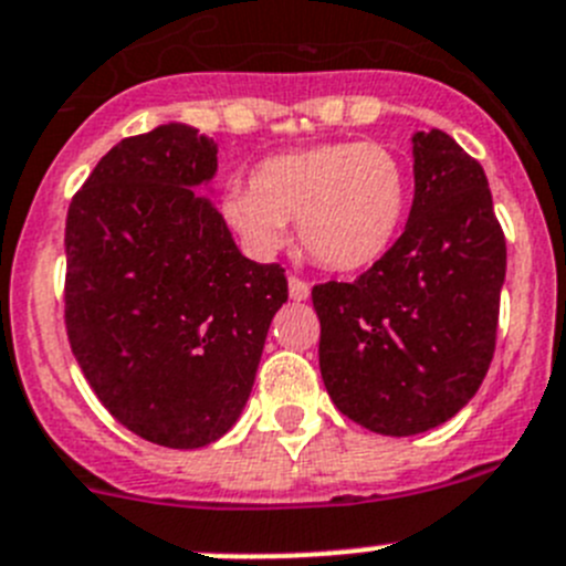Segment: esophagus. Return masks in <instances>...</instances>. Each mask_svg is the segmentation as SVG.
Masks as SVG:
<instances>
[{"mask_svg": "<svg viewBox=\"0 0 566 566\" xmlns=\"http://www.w3.org/2000/svg\"><path fill=\"white\" fill-rule=\"evenodd\" d=\"M308 294H311V286L308 283H305L303 277H289V297L292 300H308Z\"/></svg>", "mask_w": 566, "mask_h": 566, "instance_id": "1", "label": "esophagus"}]
</instances>
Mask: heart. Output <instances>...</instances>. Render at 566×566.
Here are the masks:
<instances>
[{
  "label": "heart",
  "instance_id": "b5f03b06",
  "mask_svg": "<svg viewBox=\"0 0 566 566\" xmlns=\"http://www.w3.org/2000/svg\"><path fill=\"white\" fill-rule=\"evenodd\" d=\"M409 210V176L378 143H325L269 157L224 196V221L255 255H274L297 221L303 249L331 272L376 266Z\"/></svg>",
  "mask_w": 566,
  "mask_h": 566
}]
</instances>
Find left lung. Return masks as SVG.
<instances>
[{
    "mask_svg": "<svg viewBox=\"0 0 566 566\" xmlns=\"http://www.w3.org/2000/svg\"><path fill=\"white\" fill-rule=\"evenodd\" d=\"M412 157V210L390 252L354 283L311 289L331 401L392 438L440 427L480 390L507 258L483 165L440 128L415 134Z\"/></svg>",
    "mask_w": 566,
    "mask_h": 566,
    "instance_id": "obj_1",
    "label": "left lung"
}]
</instances>
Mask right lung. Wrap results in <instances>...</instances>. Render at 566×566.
<instances>
[{
  "label": "right lung",
  "instance_id": "obj_1",
  "mask_svg": "<svg viewBox=\"0 0 566 566\" xmlns=\"http://www.w3.org/2000/svg\"><path fill=\"white\" fill-rule=\"evenodd\" d=\"M216 154L181 123L126 137L66 212L72 354L123 427L168 449L230 432L289 300L283 266L243 258L196 190L216 176Z\"/></svg>",
  "mask_w": 566,
  "mask_h": 566
}]
</instances>
